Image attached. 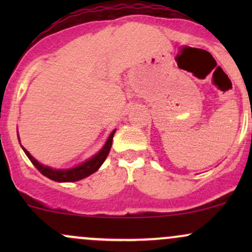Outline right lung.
<instances>
[{
    "label": "right lung",
    "instance_id": "right-lung-1",
    "mask_svg": "<svg viewBox=\"0 0 252 252\" xmlns=\"http://www.w3.org/2000/svg\"><path fill=\"white\" fill-rule=\"evenodd\" d=\"M115 131H116V129L110 134L108 141H106L103 148L100 149L96 155L92 156L90 160L85 161V162L78 164L77 167H73V168H70V169H54V168H51V167L43 166L42 163L37 162L35 158L28 153V150H26L24 147H22V149H24L25 154L28 156L31 162L33 163L34 166H35V168L39 170L42 175H45L46 178L58 182H73V181L82 180V179L91 175L92 173L97 172V170L99 169V167L102 166L104 161H105V158H108L110 149H111L112 138H114Z\"/></svg>",
    "mask_w": 252,
    "mask_h": 252
}]
</instances>
